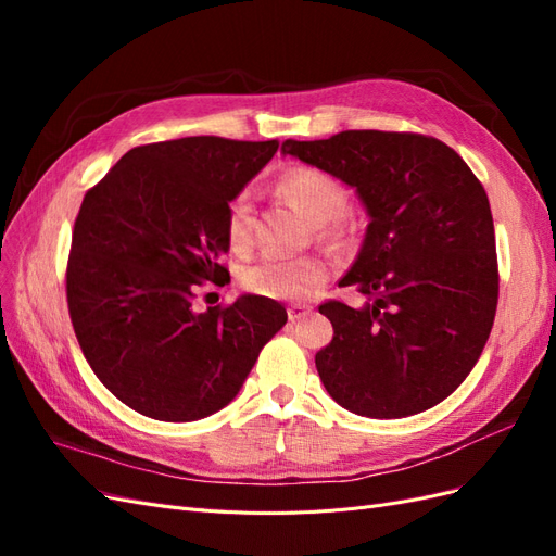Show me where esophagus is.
Here are the masks:
<instances>
[{"instance_id":"obj_1","label":"esophagus","mask_w":556,"mask_h":556,"mask_svg":"<svg viewBox=\"0 0 556 556\" xmlns=\"http://www.w3.org/2000/svg\"><path fill=\"white\" fill-rule=\"evenodd\" d=\"M306 315H308V306H299V304H294V306H290V308H288V317H290V323H296V319L306 317Z\"/></svg>"}]
</instances>
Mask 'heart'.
I'll list each match as a JSON object with an SVG mask.
<instances>
[{
  "instance_id": "1",
  "label": "heart",
  "mask_w": 556,
  "mask_h": 556,
  "mask_svg": "<svg viewBox=\"0 0 556 556\" xmlns=\"http://www.w3.org/2000/svg\"><path fill=\"white\" fill-rule=\"evenodd\" d=\"M278 190L292 199L315 225L341 217L348 208V190L329 172L315 166H294L278 180ZM227 241L231 250H245L252 241V199L241 192L231 199L227 211ZM327 266L315 257L264 255L241 271L243 290L282 301H304L323 288Z\"/></svg>"
}]
</instances>
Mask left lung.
I'll use <instances>...</instances> for the list:
<instances>
[{
    "mask_svg": "<svg viewBox=\"0 0 556 556\" xmlns=\"http://www.w3.org/2000/svg\"><path fill=\"white\" fill-rule=\"evenodd\" d=\"M285 155L357 190L371 223L341 285L364 308L325 301L333 339L315 355L329 396L350 413H422L466 380L490 339L498 264L490 199L443 141L348 129L285 141Z\"/></svg>",
    "mask_w": 556,
    "mask_h": 556,
    "instance_id": "8db88e82",
    "label": "left lung"
}]
</instances>
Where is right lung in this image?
I'll return each instance as SVG.
<instances>
[{
    "label": "right lung",
    "mask_w": 556,
    "mask_h": 556,
    "mask_svg": "<svg viewBox=\"0 0 556 556\" xmlns=\"http://www.w3.org/2000/svg\"><path fill=\"white\" fill-rule=\"evenodd\" d=\"M278 141L185 137L131 148L83 197L66 304L94 376L125 406L192 422L239 394L260 350L288 323L274 299L192 308L225 285L227 211Z\"/></svg>",
    "instance_id": "add662e5"
}]
</instances>
